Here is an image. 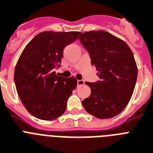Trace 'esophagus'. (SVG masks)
<instances>
[{
  "label": "esophagus",
  "mask_w": 153,
  "mask_h": 153,
  "mask_svg": "<svg viewBox=\"0 0 153 153\" xmlns=\"http://www.w3.org/2000/svg\"><path fill=\"white\" fill-rule=\"evenodd\" d=\"M78 85L80 86V85H83L85 84V81L84 80H78Z\"/></svg>",
  "instance_id": "obj_1"
}]
</instances>
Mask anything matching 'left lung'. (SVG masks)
<instances>
[{
	"label": "left lung",
	"mask_w": 153,
	"mask_h": 153,
	"mask_svg": "<svg viewBox=\"0 0 153 153\" xmlns=\"http://www.w3.org/2000/svg\"><path fill=\"white\" fill-rule=\"evenodd\" d=\"M78 38L100 78L95 83L85 82L91 91L82 105L96 118L111 119L124 110L135 88L138 68L132 50L123 40L105 30L85 31Z\"/></svg>",
	"instance_id": "8db88e82"
}]
</instances>
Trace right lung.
I'll return each mask as SVG.
<instances>
[{
    "label": "right lung",
    "instance_id": "1",
    "mask_svg": "<svg viewBox=\"0 0 153 153\" xmlns=\"http://www.w3.org/2000/svg\"><path fill=\"white\" fill-rule=\"evenodd\" d=\"M79 31H43L25 48L14 69L16 89L29 113L42 120H54L65 111L67 100L77 86L74 76H58L64 48Z\"/></svg>",
    "mask_w": 153,
    "mask_h": 153
}]
</instances>
